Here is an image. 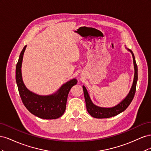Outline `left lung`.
<instances>
[{"label":"left lung","instance_id":"obj_1","mask_svg":"<svg viewBox=\"0 0 151 151\" xmlns=\"http://www.w3.org/2000/svg\"><path fill=\"white\" fill-rule=\"evenodd\" d=\"M129 52H131L132 57H133V60H134V70H135V74H134V78L133 84L131 87L130 91H129V94L123 99L122 101L117 104L116 106L112 107V108H101L96 106L95 104L91 101V99L89 97V95L88 94V91H87L85 86H83V91H84V94L86 101V108L88 110V113L90 114V115L92 116L94 118H110L112 116H115L120 113L125 111L127 108V107L129 106L130 103L134 99V95L136 91V85L138 79V69H137V65L135 62V59L134 55L132 52V51L130 49H128Z\"/></svg>","mask_w":151,"mask_h":151}]
</instances>
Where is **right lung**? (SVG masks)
Instances as JSON below:
<instances>
[{"mask_svg": "<svg viewBox=\"0 0 151 151\" xmlns=\"http://www.w3.org/2000/svg\"><path fill=\"white\" fill-rule=\"evenodd\" d=\"M26 48V45L20 53L16 68V83L22 101L33 115L43 119H56L64 113L68 93L77 81L73 79L68 81L51 95L41 96L31 92L26 88L22 78L21 66Z\"/></svg>", "mask_w": 151, "mask_h": 151, "instance_id": "right-lung-1", "label": "right lung"}]
</instances>
